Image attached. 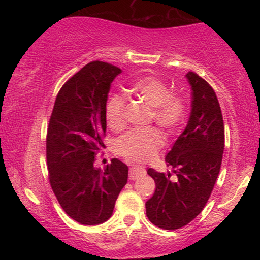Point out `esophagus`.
<instances>
[{"instance_id":"1","label":"esophagus","mask_w":260,"mask_h":260,"mask_svg":"<svg viewBox=\"0 0 260 260\" xmlns=\"http://www.w3.org/2000/svg\"><path fill=\"white\" fill-rule=\"evenodd\" d=\"M146 174V171L142 167H132L129 170V174H128V179L129 180H138L140 178H142L143 175Z\"/></svg>"}]
</instances>
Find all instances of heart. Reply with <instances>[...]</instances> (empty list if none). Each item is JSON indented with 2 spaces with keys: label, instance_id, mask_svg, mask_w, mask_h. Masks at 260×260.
<instances>
[{
  "label": "heart",
  "instance_id": "heart-1",
  "mask_svg": "<svg viewBox=\"0 0 260 260\" xmlns=\"http://www.w3.org/2000/svg\"><path fill=\"white\" fill-rule=\"evenodd\" d=\"M132 90L151 108L150 121L169 133L182 126L187 104L181 95L171 93L169 86L156 78L147 77L135 81ZM125 100L119 95L110 96L105 104V119L109 128L119 132L125 127ZM162 138L153 127L131 129L117 141V151L132 160L144 161L151 158L161 146Z\"/></svg>",
  "mask_w": 260,
  "mask_h": 260
}]
</instances>
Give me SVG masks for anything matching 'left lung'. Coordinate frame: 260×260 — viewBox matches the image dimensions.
<instances>
[{"label":"left lung","mask_w":260,"mask_h":260,"mask_svg":"<svg viewBox=\"0 0 260 260\" xmlns=\"http://www.w3.org/2000/svg\"><path fill=\"white\" fill-rule=\"evenodd\" d=\"M186 77L192 90L190 117L165 158L175 178L170 172L148 170L156 190L146 203L147 217L155 226L169 231L188 225L204 209L225 147L222 113L213 88L195 72Z\"/></svg>","instance_id":"left-lung-1"}]
</instances>
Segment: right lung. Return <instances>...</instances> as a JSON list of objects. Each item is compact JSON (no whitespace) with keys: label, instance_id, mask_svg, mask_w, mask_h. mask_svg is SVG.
Segmentation results:
<instances>
[{"label":"right lung","instance_id":"add662e5","mask_svg":"<svg viewBox=\"0 0 260 260\" xmlns=\"http://www.w3.org/2000/svg\"><path fill=\"white\" fill-rule=\"evenodd\" d=\"M119 68L94 60L64 83L47 131L48 175L52 191L69 217L81 225H99L111 217L127 183L128 167L117 158L104 171L95 156L104 148L105 104Z\"/></svg>","mask_w":260,"mask_h":260}]
</instances>
